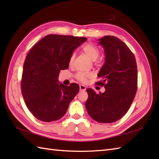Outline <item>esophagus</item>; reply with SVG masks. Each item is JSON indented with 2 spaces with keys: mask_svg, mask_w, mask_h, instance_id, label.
Listing matches in <instances>:
<instances>
[{
  "mask_svg": "<svg viewBox=\"0 0 159 159\" xmlns=\"http://www.w3.org/2000/svg\"><path fill=\"white\" fill-rule=\"evenodd\" d=\"M79 87H80V91H85L86 90V87L85 85H80Z\"/></svg>",
  "mask_w": 159,
  "mask_h": 159,
  "instance_id": "1",
  "label": "esophagus"
}]
</instances>
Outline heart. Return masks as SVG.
Instances as JSON below:
<instances>
[{
  "label": "heart",
  "instance_id": "b5f03b06",
  "mask_svg": "<svg viewBox=\"0 0 159 159\" xmlns=\"http://www.w3.org/2000/svg\"><path fill=\"white\" fill-rule=\"evenodd\" d=\"M83 51L85 52V55L88 56L89 58H90L92 61H96L98 58V57L100 55V51L98 48L94 45L91 44V43H87V44L84 46L83 48ZM74 57H75V55H74V54H72V55H71L69 60L70 66H71L73 63ZM92 75L89 73L78 72L76 74V79L79 80V81L83 83H87L88 79H90V78H92Z\"/></svg>",
  "mask_w": 159,
  "mask_h": 159
}]
</instances>
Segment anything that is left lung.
I'll return each mask as SVG.
<instances>
[{
  "instance_id": "left-lung-1",
  "label": "left lung",
  "mask_w": 159,
  "mask_h": 159,
  "mask_svg": "<svg viewBox=\"0 0 159 159\" xmlns=\"http://www.w3.org/2000/svg\"><path fill=\"white\" fill-rule=\"evenodd\" d=\"M104 48L105 62L97 82L105 92L96 93L87 89L85 107L89 116L100 123H113L126 114L137 90V66L130 48L115 36L107 35L99 39Z\"/></svg>"
}]
</instances>
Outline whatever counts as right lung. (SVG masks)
I'll list each match as a JSON object with an SVG mask.
<instances>
[{
    "instance_id": "obj_1",
    "label": "right lung",
    "mask_w": 159,
    "mask_h": 159,
    "mask_svg": "<svg viewBox=\"0 0 159 159\" xmlns=\"http://www.w3.org/2000/svg\"><path fill=\"white\" fill-rule=\"evenodd\" d=\"M86 38L48 35L30 50L24 63L22 94L28 109L37 119L50 122L66 114L71 101L79 92V85L59 83L61 70L68 68L74 49L86 42Z\"/></svg>"
}]
</instances>
